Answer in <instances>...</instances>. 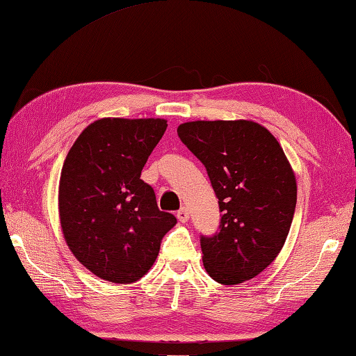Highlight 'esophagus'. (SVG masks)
<instances>
[{
    "instance_id": "1",
    "label": "esophagus",
    "mask_w": 356,
    "mask_h": 356,
    "mask_svg": "<svg viewBox=\"0 0 356 356\" xmlns=\"http://www.w3.org/2000/svg\"><path fill=\"white\" fill-rule=\"evenodd\" d=\"M177 218H178L179 222H183V224L188 222V220H189V209L188 208H181L177 213Z\"/></svg>"
}]
</instances>
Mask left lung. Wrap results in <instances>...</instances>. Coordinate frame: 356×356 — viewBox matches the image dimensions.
Masks as SVG:
<instances>
[{"instance_id": "left-lung-1", "label": "left lung", "mask_w": 356, "mask_h": 356, "mask_svg": "<svg viewBox=\"0 0 356 356\" xmlns=\"http://www.w3.org/2000/svg\"><path fill=\"white\" fill-rule=\"evenodd\" d=\"M181 142L207 167L219 199V232L202 236L203 266L222 285L260 275L287 240L296 178L276 137L250 120L189 121Z\"/></svg>"}]
</instances>
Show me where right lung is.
<instances>
[{"label":"right lung","instance_id":"1","mask_svg":"<svg viewBox=\"0 0 356 356\" xmlns=\"http://www.w3.org/2000/svg\"><path fill=\"white\" fill-rule=\"evenodd\" d=\"M165 129L162 118H101L81 131L64 161L58 188L63 236L74 257L104 281L143 277L177 224L140 179Z\"/></svg>","mask_w":356,"mask_h":356}]
</instances>
